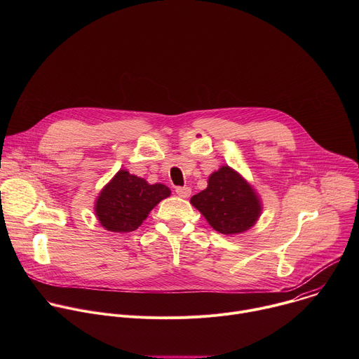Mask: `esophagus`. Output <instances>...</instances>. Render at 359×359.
<instances>
[{"label": "esophagus", "instance_id": "34e87169", "mask_svg": "<svg viewBox=\"0 0 359 359\" xmlns=\"http://www.w3.org/2000/svg\"><path fill=\"white\" fill-rule=\"evenodd\" d=\"M176 193H177L180 197L187 198V197L191 194V189L187 187V186H184V187H176Z\"/></svg>", "mask_w": 359, "mask_h": 359}]
</instances>
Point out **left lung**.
I'll return each instance as SVG.
<instances>
[{"label":"left lung","mask_w":359,"mask_h":359,"mask_svg":"<svg viewBox=\"0 0 359 359\" xmlns=\"http://www.w3.org/2000/svg\"><path fill=\"white\" fill-rule=\"evenodd\" d=\"M190 203L216 231L226 236L250 230L263 213L259 193L227 165L209 176L208 187L194 194Z\"/></svg>","instance_id":"left-lung-1"}]
</instances>
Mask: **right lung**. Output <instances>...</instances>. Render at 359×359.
<instances>
[{"mask_svg": "<svg viewBox=\"0 0 359 359\" xmlns=\"http://www.w3.org/2000/svg\"><path fill=\"white\" fill-rule=\"evenodd\" d=\"M170 193V189L162 183L150 184L121 169L99 191L93 208L95 216L108 231L129 233L136 230L151 209Z\"/></svg>", "mask_w": 359, "mask_h": 359, "instance_id": "1", "label": "right lung"}]
</instances>
